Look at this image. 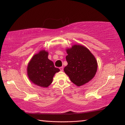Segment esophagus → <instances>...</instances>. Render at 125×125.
I'll return each instance as SVG.
<instances>
[{
    "label": "esophagus",
    "mask_w": 125,
    "mask_h": 125,
    "mask_svg": "<svg viewBox=\"0 0 125 125\" xmlns=\"http://www.w3.org/2000/svg\"><path fill=\"white\" fill-rule=\"evenodd\" d=\"M60 71H63V67H60Z\"/></svg>",
    "instance_id": "1"
}]
</instances>
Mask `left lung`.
<instances>
[{"label":"left lung","mask_w":125,"mask_h":125,"mask_svg":"<svg viewBox=\"0 0 125 125\" xmlns=\"http://www.w3.org/2000/svg\"><path fill=\"white\" fill-rule=\"evenodd\" d=\"M66 52L67 65L64 71L70 80L77 86L91 81L97 72V62L90 51L83 45L75 44Z\"/></svg>","instance_id":"1"}]
</instances>
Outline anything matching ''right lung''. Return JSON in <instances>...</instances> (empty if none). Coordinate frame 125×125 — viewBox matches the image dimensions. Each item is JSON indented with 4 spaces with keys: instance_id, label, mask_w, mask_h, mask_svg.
Masks as SVG:
<instances>
[{
    "instance_id": "add662e5",
    "label": "right lung",
    "mask_w": 125,
    "mask_h": 125,
    "mask_svg": "<svg viewBox=\"0 0 125 125\" xmlns=\"http://www.w3.org/2000/svg\"><path fill=\"white\" fill-rule=\"evenodd\" d=\"M48 55L47 51L40 50L32 57L27 66V75L30 81L44 88L52 83L55 74L60 71L48 59Z\"/></svg>"
}]
</instances>
